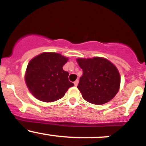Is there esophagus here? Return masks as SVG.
I'll return each mask as SVG.
<instances>
[{"label": "esophagus", "instance_id": "1", "mask_svg": "<svg viewBox=\"0 0 146 146\" xmlns=\"http://www.w3.org/2000/svg\"><path fill=\"white\" fill-rule=\"evenodd\" d=\"M78 84V80H76V81L74 82V85H75V86H77Z\"/></svg>", "mask_w": 146, "mask_h": 146}]
</instances>
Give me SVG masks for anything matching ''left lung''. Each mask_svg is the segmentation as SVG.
Wrapping results in <instances>:
<instances>
[{"instance_id": "left-lung-1", "label": "left lung", "mask_w": 146, "mask_h": 146, "mask_svg": "<svg viewBox=\"0 0 146 146\" xmlns=\"http://www.w3.org/2000/svg\"><path fill=\"white\" fill-rule=\"evenodd\" d=\"M76 61L82 69L78 88L83 99L98 105L112 100L120 87V74L117 67L102 57L78 58Z\"/></svg>"}]
</instances>
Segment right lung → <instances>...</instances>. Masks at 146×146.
I'll return each mask as SVG.
<instances>
[{"mask_svg":"<svg viewBox=\"0 0 146 146\" xmlns=\"http://www.w3.org/2000/svg\"><path fill=\"white\" fill-rule=\"evenodd\" d=\"M67 57L54 52H44L34 57L26 69L25 80L29 92L44 102H52L64 96L74 84L68 80L69 73L63 70Z\"/></svg>","mask_w":146,"mask_h":146,"instance_id":"obj_1","label":"right lung"}]
</instances>
